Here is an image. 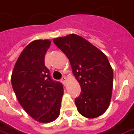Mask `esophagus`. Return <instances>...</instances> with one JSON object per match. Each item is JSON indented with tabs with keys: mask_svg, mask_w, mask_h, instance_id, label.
Returning a JSON list of instances; mask_svg holds the SVG:
<instances>
[{
	"mask_svg": "<svg viewBox=\"0 0 134 134\" xmlns=\"http://www.w3.org/2000/svg\"><path fill=\"white\" fill-rule=\"evenodd\" d=\"M61 81L62 82L64 85H66V83H67V79H66V77L65 76H63L62 79H61Z\"/></svg>",
	"mask_w": 134,
	"mask_h": 134,
	"instance_id": "obj_1",
	"label": "esophagus"
}]
</instances>
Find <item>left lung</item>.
Returning a JSON list of instances; mask_svg holds the SVG:
<instances>
[{"instance_id": "1", "label": "left lung", "mask_w": 134, "mask_h": 134, "mask_svg": "<svg viewBox=\"0 0 134 134\" xmlns=\"http://www.w3.org/2000/svg\"><path fill=\"white\" fill-rule=\"evenodd\" d=\"M67 55L72 73L80 83L81 94L75 102L79 112L94 118L107 110L113 88V70L106 55L90 42L76 34L53 40Z\"/></svg>"}]
</instances>
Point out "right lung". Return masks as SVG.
<instances>
[{
	"mask_svg": "<svg viewBox=\"0 0 134 134\" xmlns=\"http://www.w3.org/2000/svg\"><path fill=\"white\" fill-rule=\"evenodd\" d=\"M51 41L35 40L20 55L11 81L20 104L33 119L50 122L59 117L63 85L53 81L44 65V55Z\"/></svg>",
	"mask_w": 134,
	"mask_h": 134,
	"instance_id": "right-lung-1",
	"label": "right lung"
}]
</instances>
